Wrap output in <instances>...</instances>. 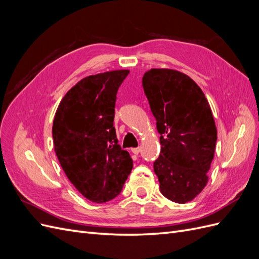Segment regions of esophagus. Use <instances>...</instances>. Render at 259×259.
<instances>
[{
	"instance_id": "34e87169",
	"label": "esophagus",
	"mask_w": 259,
	"mask_h": 259,
	"mask_svg": "<svg viewBox=\"0 0 259 259\" xmlns=\"http://www.w3.org/2000/svg\"><path fill=\"white\" fill-rule=\"evenodd\" d=\"M132 152L137 155V154L140 152V147H137V148H132Z\"/></svg>"
}]
</instances>
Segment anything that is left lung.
Here are the masks:
<instances>
[{"instance_id":"8db88e82","label":"left lung","mask_w":259,"mask_h":259,"mask_svg":"<svg viewBox=\"0 0 259 259\" xmlns=\"http://www.w3.org/2000/svg\"><path fill=\"white\" fill-rule=\"evenodd\" d=\"M143 86L161 135V153L153 163L160 191L184 204L208 182L217 140L211 109L199 85L177 70H148Z\"/></svg>"}]
</instances>
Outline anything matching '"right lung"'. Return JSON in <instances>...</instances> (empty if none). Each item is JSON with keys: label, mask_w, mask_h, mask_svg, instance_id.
Masks as SVG:
<instances>
[{"label": "right lung", "mask_w": 259, "mask_h": 259, "mask_svg": "<svg viewBox=\"0 0 259 259\" xmlns=\"http://www.w3.org/2000/svg\"><path fill=\"white\" fill-rule=\"evenodd\" d=\"M128 72L112 70L83 77L67 92L55 113V153L70 183L94 203L114 199L133 168L113 126L116 93Z\"/></svg>", "instance_id": "1"}]
</instances>
